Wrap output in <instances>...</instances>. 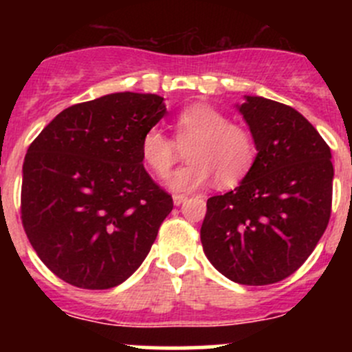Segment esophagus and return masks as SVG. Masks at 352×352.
<instances>
[{
  "label": "esophagus",
  "instance_id": "34e87169",
  "mask_svg": "<svg viewBox=\"0 0 352 352\" xmlns=\"http://www.w3.org/2000/svg\"><path fill=\"white\" fill-rule=\"evenodd\" d=\"M186 201H187V196H184V194H173V204L175 206H180Z\"/></svg>",
  "mask_w": 352,
  "mask_h": 352
}]
</instances>
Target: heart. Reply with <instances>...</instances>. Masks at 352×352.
I'll return each instance as SVG.
<instances>
[{"instance_id": "1", "label": "heart", "mask_w": 352, "mask_h": 352, "mask_svg": "<svg viewBox=\"0 0 352 352\" xmlns=\"http://www.w3.org/2000/svg\"><path fill=\"white\" fill-rule=\"evenodd\" d=\"M175 141L160 127H150L141 140V156L156 175H163L186 148L189 162L165 177L173 190L187 192L216 177V184L232 187L250 172L257 156L255 140L247 127L230 122L218 109L206 104L186 107L173 120Z\"/></svg>"}]
</instances>
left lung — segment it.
Wrapping results in <instances>:
<instances>
[{
    "label": "left lung",
    "mask_w": 352,
    "mask_h": 352,
    "mask_svg": "<svg viewBox=\"0 0 352 352\" xmlns=\"http://www.w3.org/2000/svg\"><path fill=\"white\" fill-rule=\"evenodd\" d=\"M236 109L257 156L235 190L208 199L201 242L209 262L232 281L272 285L307 261L327 228L332 155L289 105L245 95Z\"/></svg>",
    "instance_id": "obj_1"
}]
</instances>
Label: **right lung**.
<instances>
[{
  "label": "right lung",
  "instance_id": "right-lung-1",
  "mask_svg": "<svg viewBox=\"0 0 352 352\" xmlns=\"http://www.w3.org/2000/svg\"><path fill=\"white\" fill-rule=\"evenodd\" d=\"M165 113L160 95H104L63 110L28 146L22 223L59 279L109 289L143 264L173 208L141 156L144 133Z\"/></svg>",
  "mask_w": 352,
  "mask_h": 352
}]
</instances>
